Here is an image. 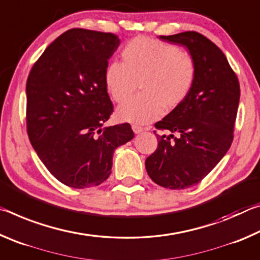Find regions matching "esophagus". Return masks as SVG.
<instances>
[{"instance_id":"34e87169","label":"esophagus","mask_w":260,"mask_h":260,"mask_svg":"<svg viewBox=\"0 0 260 260\" xmlns=\"http://www.w3.org/2000/svg\"><path fill=\"white\" fill-rule=\"evenodd\" d=\"M132 129H133V132L135 134H140V133H142V132L144 131V128L143 127H141V126H139V125H132Z\"/></svg>"}]
</instances>
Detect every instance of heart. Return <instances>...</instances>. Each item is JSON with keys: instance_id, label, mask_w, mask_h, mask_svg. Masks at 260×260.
I'll list each match as a JSON object with an SVG mask.
<instances>
[{"instance_id": "heart-1", "label": "heart", "mask_w": 260, "mask_h": 260, "mask_svg": "<svg viewBox=\"0 0 260 260\" xmlns=\"http://www.w3.org/2000/svg\"><path fill=\"white\" fill-rule=\"evenodd\" d=\"M122 61L105 70V85L111 98L125 102L141 85L142 93L120 105L121 120L148 124L164 109L173 110L190 95L197 77L193 57L178 46L147 37L135 38L121 52Z\"/></svg>"}]
</instances>
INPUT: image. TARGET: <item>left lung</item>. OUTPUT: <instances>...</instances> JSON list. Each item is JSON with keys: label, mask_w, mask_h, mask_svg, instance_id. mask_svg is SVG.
<instances>
[{"label": "left lung", "mask_w": 260, "mask_h": 260, "mask_svg": "<svg viewBox=\"0 0 260 260\" xmlns=\"http://www.w3.org/2000/svg\"><path fill=\"white\" fill-rule=\"evenodd\" d=\"M159 39L187 48L197 77L188 99L155 124L171 134L153 132L158 147L146 159V169L159 186L186 189L201 182L231 148L240 83L223 52L204 35L183 32Z\"/></svg>", "instance_id": "8db88e82"}]
</instances>
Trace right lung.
Masks as SVG:
<instances>
[{"label":"right lung","instance_id":"obj_1","mask_svg":"<svg viewBox=\"0 0 260 260\" xmlns=\"http://www.w3.org/2000/svg\"><path fill=\"white\" fill-rule=\"evenodd\" d=\"M119 45L112 33L69 29L47 47L27 78L30 144L48 171L69 187L104 182L114 150L134 138L129 124L103 126L113 111L105 70Z\"/></svg>","mask_w":260,"mask_h":260}]
</instances>
